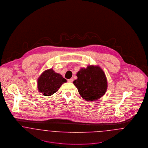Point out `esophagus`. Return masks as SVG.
I'll use <instances>...</instances> for the list:
<instances>
[{
    "label": "esophagus",
    "instance_id": "obj_1",
    "mask_svg": "<svg viewBox=\"0 0 148 148\" xmlns=\"http://www.w3.org/2000/svg\"><path fill=\"white\" fill-rule=\"evenodd\" d=\"M67 81H68V82H73V78L69 79Z\"/></svg>",
    "mask_w": 148,
    "mask_h": 148
}]
</instances>
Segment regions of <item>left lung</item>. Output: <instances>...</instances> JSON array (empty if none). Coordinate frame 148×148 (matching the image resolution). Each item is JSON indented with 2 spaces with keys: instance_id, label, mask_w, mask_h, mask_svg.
<instances>
[{
  "instance_id": "8db88e82",
  "label": "left lung",
  "mask_w": 148,
  "mask_h": 148,
  "mask_svg": "<svg viewBox=\"0 0 148 148\" xmlns=\"http://www.w3.org/2000/svg\"><path fill=\"white\" fill-rule=\"evenodd\" d=\"M77 79L73 83L81 96L86 101L100 99L106 92L107 78L99 66H88L81 69L77 73Z\"/></svg>"
}]
</instances>
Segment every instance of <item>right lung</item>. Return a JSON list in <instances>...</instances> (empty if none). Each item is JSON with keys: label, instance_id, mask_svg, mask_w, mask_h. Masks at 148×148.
Here are the masks:
<instances>
[{"label": "right lung", "instance_id": "add662e5", "mask_svg": "<svg viewBox=\"0 0 148 148\" xmlns=\"http://www.w3.org/2000/svg\"><path fill=\"white\" fill-rule=\"evenodd\" d=\"M67 80L52 69L45 71L38 78V91L44 96H49L58 91L63 84Z\"/></svg>", "mask_w": 148, "mask_h": 148}]
</instances>
